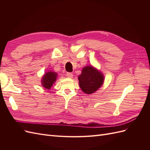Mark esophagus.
<instances>
[{"mask_svg": "<svg viewBox=\"0 0 150 150\" xmlns=\"http://www.w3.org/2000/svg\"><path fill=\"white\" fill-rule=\"evenodd\" d=\"M66 75L67 76V78H72V77H73V74H72L71 72H67Z\"/></svg>", "mask_w": 150, "mask_h": 150, "instance_id": "obj_1", "label": "esophagus"}]
</instances>
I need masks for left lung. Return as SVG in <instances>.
<instances>
[{"label": "left lung", "mask_w": 150, "mask_h": 150, "mask_svg": "<svg viewBox=\"0 0 150 150\" xmlns=\"http://www.w3.org/2000/svg\"><path fill=\"white\" fill-rule=\"evenodd\" d=\"M104 76L99 70L92 66H85L78 76L79 84L81 90L91 94L101 88L104 83Z\"/></svg>", "instance_id": "obj_1"}]
</instances>
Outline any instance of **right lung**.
<instances>
[{
    "label": "right lung",
    "instance_id": "obj_1",
    "mask_svg": "<svg viewBox=\"0 0 150 150\" xmlns=\"http://www.w3.org/2000/svg\"><path fill=\"white\" fill-rule=\"evenodd\" d=\"M57 77V73L56 72L48 71L46 72L42 76L41 79V84L42 87L46 89L51 88L53 84L56 82Z\"/></svg>",
    "mask_w": 150,
    "mask_h": 150
}]
</instances>
